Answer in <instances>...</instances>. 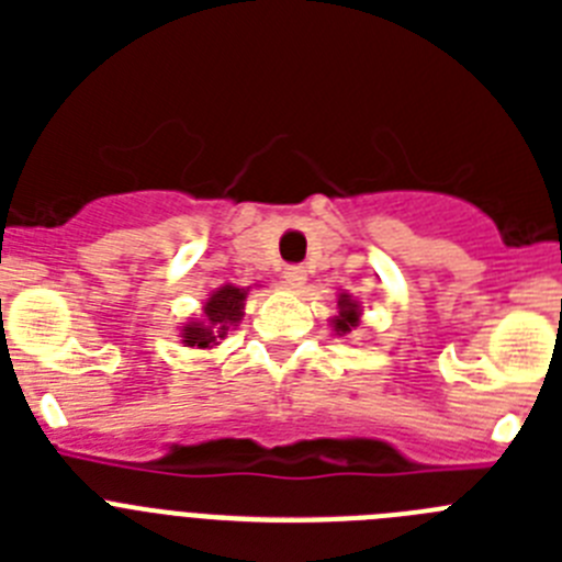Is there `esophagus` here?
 <instances>
[{"label": "esophagus", "mask_w": 562, "mask_h": 562, "mask_svg": "<svg viewBox=\"0 0 562 562\" xmlns=\"http://www.w3.org/2000/svg\"><path fill=\"white\" fill-rule=\"evenodd\" d=\"M281 278H284L286 286H292V290H301V286L306 284V270L304 267H295V265L284 267V276Z\"/></svg>", "instance_id": "esophagus-1"}]
</instances>
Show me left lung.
Here are the masks:
<instances>
[{
	"instance_id": "8db88e82",
	"label": "left lung",
	"mask_w": 562,
	"mask_h": 562,
	"mask_svg": "<svg viewBox=\"0 0 562 562\" xmlns=\"http://www.w3.org/2000/svg\"><path fill=\"white\" fill-rule=\"evenodd\" d=\"M357 324H360V304H357L349 292H342L337 297V315L331 317V326H335L337 335H349Z\"/></svg>"
}]
</instances>
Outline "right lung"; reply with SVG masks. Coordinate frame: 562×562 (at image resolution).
<instances>
[{"label": "right lung", "mask_w": 562, "mask_h": 562, "mask_svg": "<svg viewBox=\"0 0 562 562\" xmlns=\"http://www.w3.org/2000/svg\"><path fill=\"white\" fill-rule=\"evenodd\" d=\"M245 297L247 290H241V286H220L202 306V321H191V324L182 326V342L191 346V349H213V346H220V340H225L227 331L238 326V321L245 317Z\"/></svg>", "instance_id": "right-lung-1"}]
</instances>
